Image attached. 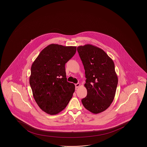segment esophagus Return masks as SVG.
<instances>
[{
  "instance_id": "esophagus-1",
  "label": "esophagus",
  "mask_w": 147,
  "mask_h": 147,
  "mask_svg": "<svg viewBox=\"0 0 147 147\" xmlns=\"http://www.w3.org/2000/svg\"><path fill=\"white\" fill-rule=\"evenodd\" d=\"M80 86V83H76V84H75V86H76V88H78V87H79Z\"/></svg>"
}]
</instances>
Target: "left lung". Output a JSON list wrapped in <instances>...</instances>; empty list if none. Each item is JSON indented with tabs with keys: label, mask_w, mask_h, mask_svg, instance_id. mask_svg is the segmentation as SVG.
<instances>
[{
	"label": "left lung",
	"mask_w": 147,
	"mask_h": 147,
	"mask_svg": "<svg viewBox=\"0 0 147 147\" xmlns=\"http://www.w3.org/2000/svg\"><path fill=\"white\" fill-rule=\"evenodd\" d=\"M84 66L87 95L81 100L86 109L94 114L104 111L115 97L118 79L115 65L102 49L92 45L77 48Z\"/></svg>",
	"instance_id": "left-lung-1"
}]
</instances>
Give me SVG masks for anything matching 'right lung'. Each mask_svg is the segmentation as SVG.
Masks as SVG:
<instances>
[{
	"instance_id": "right-lung-1",
	"label": "right lung",
	"mask_w": 147,
	"mask_h": 147,
	"mask_svg": "<svg viewBox=\"0 0 147 147\" xmlns=\"http://www.w3.org/2000/svg\"><path fill=\"white\" fill-rule=\"evenodd\" d=\"M76 47L51 44L41 51L31 67L29 83L39 107L50 115L66 108L75 90L67 82L65 64L73 57Z\"/></svg>"
}]
</instances>
